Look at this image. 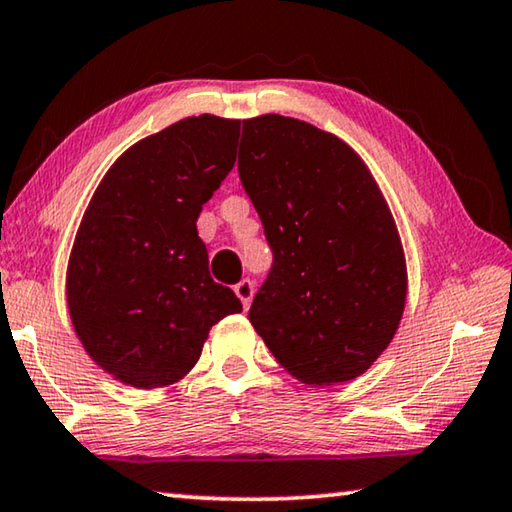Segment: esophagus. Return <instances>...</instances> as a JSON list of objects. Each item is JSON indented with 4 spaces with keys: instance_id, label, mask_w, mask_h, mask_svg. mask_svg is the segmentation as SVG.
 <instances>
[{
    "instance_id": "esophagus-1",
    "label": "esophagus",
    "mask_w": 512,
    "mask_h": 512,
    "mask_svg": "<svg viewBox=\"0 0 512 512\" xmlns=\"http://www.w3.org/2000/svg\"><path fill=\"white\" fill-rule=\"evenodd\" d=\"M236 295H238V299L242 301V306L245 308H249V304H251V299H254V281H249V279H242L236 288Z\"/></svg>"
}]
</instances>
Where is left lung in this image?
Here are the masks:
<instances>
[{"label":"left lung","instance_id":"left-lung-1","mask_svg":"<svg viewBox=\"0 0 512 512\" xmlns=\"http://www.w3.org/2000/svg\"><path fill=\"white\" fill-rule=\"evenodd\" d=\"M238 174L272 249L249 322L299 381L356 379L406 304L404 249L370 170L333 133L261 115L242 122Z\"/></svg>","mask_w":512,"mask_h":512}]
</instances>
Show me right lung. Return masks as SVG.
Returning a JSON list of instances; mask_svg holds the SVG:
<instances>
[{
    "label": "right lung",
    "instance_id": "right-lung-1",
    "mask_svg": "<svg viewBox=\"0 0 512 512\" xmlns=\"http://www.w3.org/2000/svg\"><path fill=\"white\" fill-rule=\"evenodd\" d=\"M238 120L186 117L127 149L83 215L67 265L81 345L133 388H161L199 360L211 326L240 313L213 281L201 206L236 163Z\"/></svg>",
    "mask_w": 512,
    "mask_h": 512
}]
</instances>
